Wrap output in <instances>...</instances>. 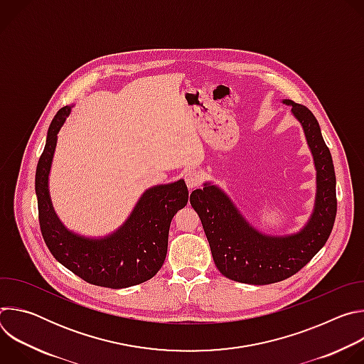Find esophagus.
<instances>
[{"label": "esophagus", "instance_id": "obj_1", "mask_svg": "<svg viewBox=\"0 0 364 364\" xmlns=\"http://www.w3.org/2000/svg\"><path fill=\"white\" fill-rule=\"evenodd\" d=\"M184 180H186V184H187L188 188L200 187L201 183H203V173L198 171V170H196V168H191V170L186 171Z\"/></svg>", "mask_w": 364, "mask_h": 364}]
</instances>
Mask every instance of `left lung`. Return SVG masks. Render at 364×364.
Listing matches in <instances>:
<instances>
[{"mask_svg":"<svg viewBox=\"0 0 364 364\" xmlns=\"http://www.w3.org/2000/svg\"><path fill=\"white\" fill-rule=\"evenodd\" d=\"M282 102L291 105L302 125L317 170L316 203L308 223L298 233L269 236L249 225L218 186L204 183L190 196L218 269L243 284L268 285L296 274L326 245L336 220V173L318 121L306 107L291 99Z\"/></svg>","mask_w":364,"mask_h":364,"instance_id":"1","label":"left lung"}]
</instances>
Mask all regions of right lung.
I'll list each match as a JSON object with an SVG mask.
<instances>
[{"label": "right lung", "instance_id": "add662e5", "mask_svg": "<svg viewBox=\"0 0 364 364\" xmlns=\"http://www.w3.org/2000/svg\"><path fill=\"white\" fill-rule=\"evenodd\" d=\"M72 107L51 121L36 170L38 222L43 239L58 261L83 281L105 288H128L151 279L166 261L168 230L174 215L188 201L184 180L148 188L125 223L100 239L85 237L65 228L48 194V174L58 134Z\"/></svg>", "mask_w": 364, "mask_h": 364}]
</instances>
